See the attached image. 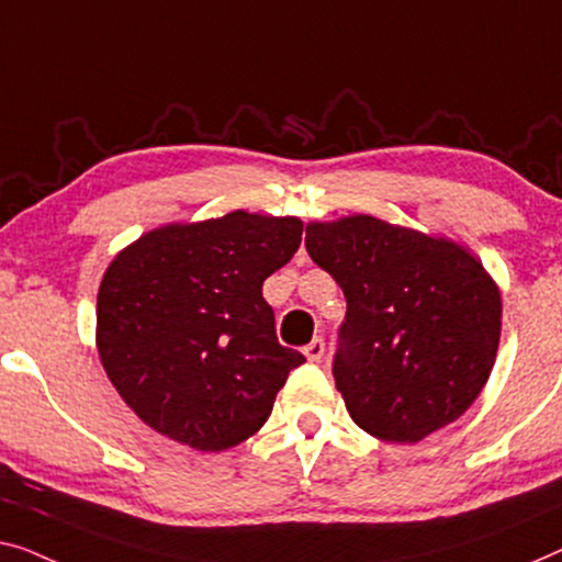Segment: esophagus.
Listing matches in <instances>:
<instances>
[{
	"label": "esophagus",
	"mask_w": 562,
	"mask_h": 562,
	"mask_svg": "<svg viewBox=\"0 0 562 562\" xmlns=\"http://www.w3.org/2000/svg\"><path fill=\"white\" fill-rule=\"evenodd\" d=\"M323 351H326V344H323V338H313V341L303 349L307 361H321Z\"/></svg>",
	"instance_id": "obj_1"
}]
</instances>
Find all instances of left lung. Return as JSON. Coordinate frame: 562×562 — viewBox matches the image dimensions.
<instances>
[{"mask_svg":"<svg viewBox=\"0 0 562 562\" xmlns=\"http://www.w3.org/2000/svg\"><path fill=\"white\" fill-rule=\"evenodd\" d=\"M305 247L346 297L334 379L351 420L386 442L456 423L499 351L502 292L481 259L367 213L311 221Z\"/></svg>","mask_w":562,"mask_h":562,"instance_id":"1","label":"left lung"}]
</instances>
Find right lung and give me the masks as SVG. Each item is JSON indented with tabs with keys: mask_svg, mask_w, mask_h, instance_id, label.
Masks as SVG:
<instances>
[{
	"mask_svg": "<svg viewBox=\"0 0 562 562\" xmlns=\"http://www.w3.org/2000/svg\"><path fill=\"white\" fill-rule=\"evenodd\" d=\"M297 216L232 211L142 234L109 262L97 351L126 407L203 453L267 423L305 357L278 344L262 282L295 255Z\"/></svg>",
	"mask_w": 562,
	"mask_h": 562,
	"instance_id": "1",
	"label": "right lung"
}]
</instances>
